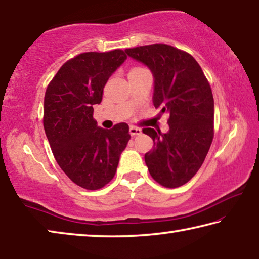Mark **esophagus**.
I'll use <instances>...</instances> for the list:
<instances>
[{
	"label": "esophagus",
	"instance_id": "1",
	"mask_svg": "<svg viewBox=\"0 0 259 259\" xmlns=\"http://www.w3.org/2000/svg\"><path fill=\"white\" fill-rule=\"evenodd\" d=\"M130 134L132 135V137H135V135L141 134V130L138 128V127H135V126H131L130 127Z\"/></svg>",
	"mask_w": 259,
	"mask_h": 259
}]
</instances>
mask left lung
Returning <instances> with one entry per match:
<instances>
[{
    "instance_id": "8db88e82",
    "label": "left lung",
    "mask_w": 259,
    "mask_h": 259,
    "mask_svg": "<svg viewBox=\"0 0 259 259\" xmlns=\"http://www.w3.org/2000/svg\"><path fill=\"white\" fill-rule=\"evenodd\" d=\"M125 53L150 70L152 103L169 113L166 133L143 128L154 140V148L145 155L148 169L164 187H180L196 175L212 143L214 102L210 84L192 55L172 46H142Z\"/></svg>"
}]
</instances>
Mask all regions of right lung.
Here are the masks:
<instances>
[{"instance_id": "obj_1", "label": "right lung", "mask_w": 259, "mask_h": 259, "mask_svg": "<svg viewBox=\"0 0 259 259\" xmlns=\"http://www.w3.org/2000/svg\"><path fill=\"white\" fill-rule=\"evenodd\" d=\"M126 58L120 49L80 54L67 61L47 87V139L59 167L84 189H100L112 180L131 139L126 122L105 130L93 118V105L101 103L105 83Z\"/></svg>"}]
</instances>
